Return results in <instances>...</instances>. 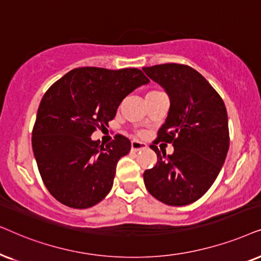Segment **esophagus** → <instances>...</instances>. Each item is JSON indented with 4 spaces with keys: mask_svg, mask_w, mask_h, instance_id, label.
I'll return each instance as SVG.
<instances>
[{
    "mask_svg": "<svg viewBox=\"0 0 261 261\" xmlns=\"http://www.w3.org/2000/svg\"><path fill=\"white\" fill-rule=\"evenodd\" d=\"M143 149H147V144L145 143H142V142H138V141L131 142V150L140 151V150H143Z\"/></svg>",
    "mask_w": 261,
    "mask_h": 261,
    "instance_id": "34e87169",
    "label": "esophagus"
}]
</instances>
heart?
I'll use <instances>...</instances> for the list:
<instances>
[{
    "label": "heart",
    "mask_w": 261,
    "mask_h": 261,
    "mask_svg": "<svg viewBox=\"0 0 261 261\" xmlns=\"http://www.w3.org/2000/svg\"><path fill=\"white\" fill-rule=\"evenodd\" d=\"M159 93H162V92H160V90H150V92H149L147 95H152V94H159Z\"/></svg>",
    "instance_id": "b5f03b06"
}]
</instances>
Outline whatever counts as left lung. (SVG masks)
Segmentation results:
<instances>
[{"label":"left lung","instance_id":"8db88e82","mask_svg":"<svg viewBox=\"0 0 261 261\" xmlns=\"http://www.w3.org/2000/svg\"><path fill=\"white\" fill-rule=\"evenodd\" d=\"M143 71L171 100L166 123L150 145L158 162L143 173L145 187L167 205H187L206 193L223 166L229 149L227 110L214 87L189 65L166 63ZM160 141L172 143L175 152H160Z\"/></svg>","mask_w":261,"mask_h":261}]
</instances>
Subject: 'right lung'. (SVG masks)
<instances>
[{"mask_svg":"<svg viewBox=\"0 0 261 261\" xmlns=\"http://www.w3.org/2000/svg\"><path fill=\"white\" fill-rule=\"evenodd\" d=\"M149 82L137 68H76L46 90L32 131L38 169L51 196L74 209H87L107 196L116 167L131 142L116 135L109 144L92 141L109 126L127 94Z\"/></svg>","mask_w":261,"mask_h":261,"instance_id":"add662e5","label":"right lung"}]
</instances>
